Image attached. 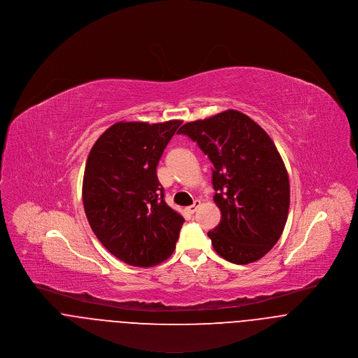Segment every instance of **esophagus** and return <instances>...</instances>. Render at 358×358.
<instances>
[{"label":"esophagus","mask_w":358,"mask_h":358,"mask_svg":"<svg viewBox=\"0 0 358 358\" xmlns=\"http://www.w3.org/2000/svg\"><path fill=\"white\" fill-rule=\"evenodd\" d=\"M199 205H201V202H199V201H194V205L188 206V208L185 209V212H187L188 215H194V213L196 212V209L199 208Z\"/></svg>","instance_id":"esophagus-1"}]
</instances>
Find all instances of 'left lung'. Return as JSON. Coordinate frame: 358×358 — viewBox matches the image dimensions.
<instances>
[{"instance_id": "1", "label": "left lung", "mask_w": 358, "mask_h": 358, "mask_svg": "<svg viewBox=\"0 0 358 358\" xmlns=\"http://www.w3.org/2000/svg\"><path fill=\"white\" fill-rule=\"evenodd\" d=\"M213 166V196L221 221L208 235L229 263L249 264L278 242L290 189L284 160L270 136L249 116L225 110L184 124Z\"/></svg>"}]
</instances>
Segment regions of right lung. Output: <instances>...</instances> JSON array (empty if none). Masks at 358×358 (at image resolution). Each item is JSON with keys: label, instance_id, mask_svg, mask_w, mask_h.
Returning a JSON list of instances; mask_svg holds the SVG:
<instances>
[{"label": "right lung", "instance_id": "right-lung-1", "mask_svg": "<svg viewBox=\"0 0 358 358\" xmlns=\"http://www.w3.org/2000/svg\"><path fill=\"white\" fill-rule=\"evenodd\" d=\"M181 123L119 122L90 150L84 212L99 242L130 266H156L176 249L185 220L166 205L156 167Z\"/></svg>", "mask_w": 358, "mask_h": 358}]
</instances>
